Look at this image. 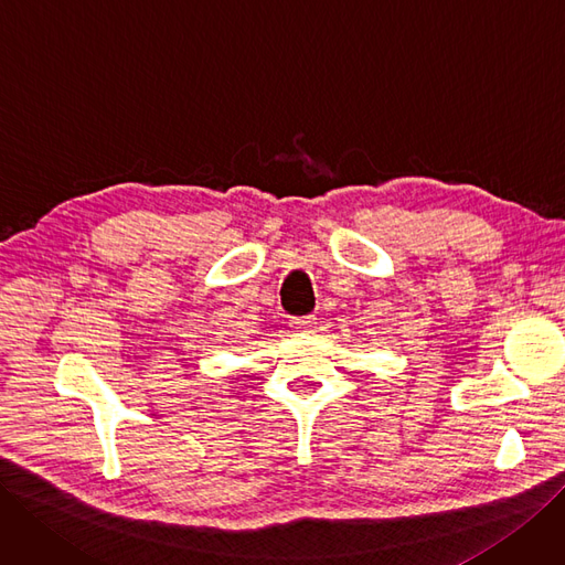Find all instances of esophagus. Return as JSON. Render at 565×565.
Instances as JSON below:
<instances>
[{
    "label": "esophagus",
    "instance_id": "esophagus-1",
    "mask_svg": "<svg viewBox=\"0 0 565 565\" xmlns=\"http://www.w3.org/2000/svg\"><path fill=\"white\" fill-rule=\"evenodd\" d=\"M290 326H294L296 330H302V332H311L317 328V317H298L290 321Z\"/></svg>",
    "mask_w": 565,
    "mask_h": 565
}]
</instances>
